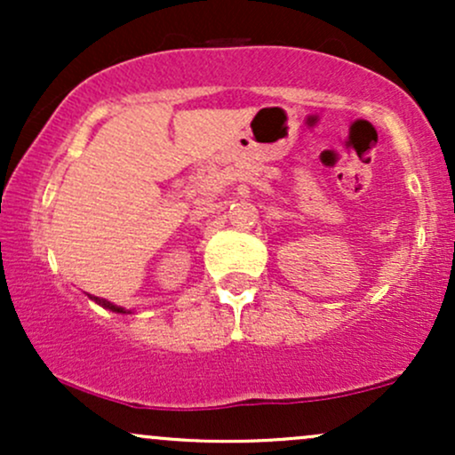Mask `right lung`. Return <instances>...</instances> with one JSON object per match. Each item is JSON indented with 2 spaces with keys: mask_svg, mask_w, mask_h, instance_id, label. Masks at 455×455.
<instances>
[{
  "mask_svg": "<svg viewBox=\"0 0 455 455\" xmlns=\"http://www.w3.org/2000/svg\"><path fill=\"white\" fill-rule=\"evenodd\" d=\"M90 299L96 301L98 306H102L104 310L117 312V315H132V310H126V307H122V306H115V304H111V301H108V299H102V297H93V295H90Z\"/></svg>",
  "mask_w": 455,
  "mask_h": 455,
  "instance_id": "1",
  "label": "right lung"
}]
</instances>
